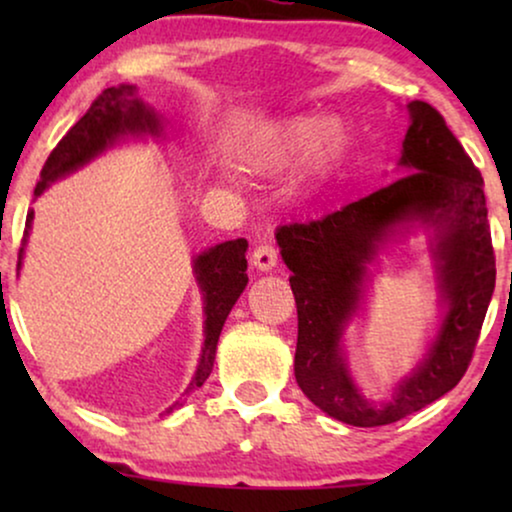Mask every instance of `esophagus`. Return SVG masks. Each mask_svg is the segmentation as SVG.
<instances>
[{
  "label": "esophagus",
  "mask_w": 512,
  "mask_h": 512,
  "mask_svg": "<svg viewBox=\"0 0 512 512\" xmlns=\"http://www.w3.org/2000/svg\"><path fill=\"white\" fill-rule=\"evenodd\" d=\"M251 263H254L258 270L270 272L277 265V249H275V244H272V242L256 244V249L251 251Z\"/></svg>",
  "instance_id": "esophagus-1"
}]
</instances>
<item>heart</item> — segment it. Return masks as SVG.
<instances>
[{
  "instance_id": "b5f03b06",
  "label": "heart",
  "mask_w": 512,
  "mask_h": 512,
  "mask_svg": "<svg viewBox=\"0 0 512 512\" xmlns=\"http://www.w3.org/2000/svg\"><path fill=\"white\" fill-rule=\"evenodd\" d=\"M335 135H338V125L335 123H319L312 121V118H300V121L286 125L263 149H258L249 163L256 170L268 172L298 163V160L324 156L326 151H331L335 146Z\"/></svg>"
}]
</instances>
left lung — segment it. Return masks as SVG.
<instances>
[{
	"label": "left lung",
	"mask_w": 512,
	"mask_h": 512,
	"mask_svg": "<svg viewBox=\"0 0 512 512\" xmlns=\"http://www.w3.org/2000/svg\"><path fill=\"white\" fill-rule=\"evenodd\" d=\"M412 123L401 165L410 174L321 219L286 223L277 244L293 275L298 310L296 380L326 415L352 426H384L438 401L471 366L496 282L482 174L431 104H408ZM441 228V288L451 303L430 356L387 406H370L339 356L341 324L358 306L365 263L396 222L414 218Z\"/></svg>",
	"instance_id": "obj_1"
}]
</instances>
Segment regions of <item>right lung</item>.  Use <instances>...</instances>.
Listing matches in <instances>:
<instances>
[{
  "label": "right lung",
  "instance_id": "obj_1",
  "mask_svg": "<svg viewBox=\"0 0 512 512\" xmlns=\"http://www.w3.org/2000/svg\"><path fill=\"white\" fill-rule=\"evenodd\" d=\"M135 88L132 86H118L102 90V95L90 104V109L83 114V118L74 128H69L65 137L60 139L58 146L48 156L44 170H41V179L34 195L44 193V188L55 181L62 174L76 170L86 160L97 156L104 146L114 142L125 132H158V118L153 111L144 107L137 100ZM34 219V212H27L25 223V235H23V247L27 228ZM23 247L18 251V268L20 258H23ZM247 240H230L223 244H216L205 254L195 258V275L205 293V347H202V359L200 366L195 370V377L191 382V389L202 387V382L207 380L209 373L214 368V356H216V342H219L221 328L226 324V317L233 310V305L240 298V293L247 286ZM174 408V405H172ZM170 408V410H172Z\"/></svg>",
  "mask_w": 512,
  "mask_h": 512
}]
</instances>
